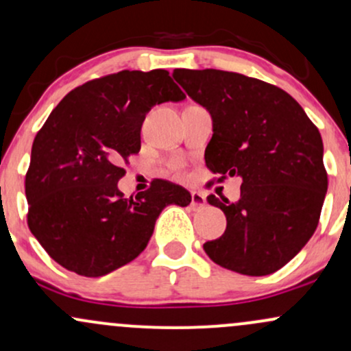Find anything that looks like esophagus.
I'll return each instance as SVG.
<instances>
[{"instance_id": "1", "label": "esophagus", "mask_w": 351, "mask_h": 351, "mask_svg": "<svg viewBox=\"0 0 351 351\" xmlns=\"http://www.w3.org/2000/svg\"><path fill=\"white\" fill-rule=\"evenodd\" d=\"M206 204H208L206 196H204L203 193H199V191L191 193V209H195V211L196 209H203Z\"/></svg>"}]
</instances>
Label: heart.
Instances as JSON below:
<instances>
[{
	"label": "heart",
	"instance_id": "heart-1",
	"mask_svg": "<svg viewBox=\"0 0 351 351\" xmlns=\"http://www.w3.org/2000/svg\"><path fill=\"white\" fill-rule=\"evenodd\" d=\"M175 168H181V163H175Z\"/></svg>",
	"mask_w": 351,
	"mask_h": 351
}]
</instances>
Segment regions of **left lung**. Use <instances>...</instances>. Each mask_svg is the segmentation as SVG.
Returning <instances> with one entry per match:
<instances>
[{
    "label": "left lung",
    "mask_w": 351,
    "mask_h": 351,
    "mask_svg": "<svg viewBox=\"0 0 351 351\" xmlns=\"http://www.w3.org/2000/svg\"><path fill=\"white\" fill-rule=\"evenodd\" d=\"M173 77L211 114L206 167L243 180L234 203L208 196L228 224L204 252L244 276L279 271L308 243L324 206L320 132L295 99L259 79L216 69H175Z\"/></svg>",
    "instance_id": "1"
}]
</instances>
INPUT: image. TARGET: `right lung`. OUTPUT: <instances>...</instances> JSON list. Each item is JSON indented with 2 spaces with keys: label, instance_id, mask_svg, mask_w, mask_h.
I'll return each instance as SVG.
<instances>
[{
  "label": "right lung",
  "instance_id": "1",
  "mask_svg": "<svg viewBox=\"0 0 351 351\" xmlns=\"http://www.w3.org/2000/svg\"><path fill=\"white\" fill-rule=\"evenodd\" d=\"M186 95L167 71H122L69 92L36 135L26 175L27 226L56 263L79 276L100 277L147 247L168 204L191 195L155 180L123 198L120 165L140 152L145 115Z\"/></svg>",
  "mask_w": 351,
  "mask_h": 351
}]
</instances>
